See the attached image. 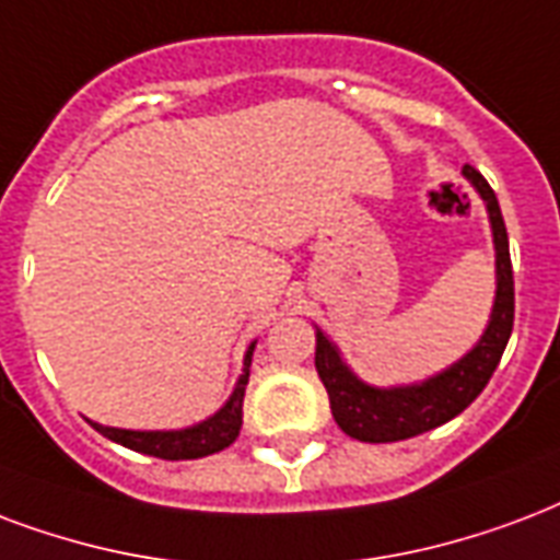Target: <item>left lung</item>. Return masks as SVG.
Masks as SVG:
<instances>
[{
	"label": "left lung",
	"mask_w": 560,
	"mask_h": 560,
	"mask_svg": "<svg viewBox=\"0 0 560 560\" xmlns=\"http://www.w3.org/2000/svg\"><path fill=\"white\" fill-rule=\"evenodd\" d=\"M464 176L472 182V187L488 205L493 246H497V302L490 311L488 328L479 343L460 361L425 382L411 384V387H373V384L361 382L343 364L335 343L317 328L314 364H317L319 382L326 384L335 422L355 441H408V438L432 432L443 422H450L488 387L490 375L505 352L508 337L514 328V270H511V252H508L505 220H502L499 199L493 187L488 185V178L469 164L464 166Z\"/></svg>",
	"instance_id": "obj_1"
}]
</instances>
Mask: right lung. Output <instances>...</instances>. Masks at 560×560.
I'll return each mask as SVG.
<instances>
[{
    "label": "right lung",
    "instance_id": "right-lung-1",
    "mask_svg": "<svg viewBox=\"0 0 560 560\" xmlns=\"http://www.w3.org/2000/svg\"><path fill=\"white\" fill-rule=\"evenodd\" d=\"M252 349H255V343H252L246 358H243V373L237 378V384H234V394L229 396V402L213 413V417L199 422V425L178 429V432H131V429H110V425H100V422H91V425L100 434H105L108 441L122 443L126 450L143 452V455L164 460L205 458V455L225 450L241 434L243 396H246V384H249Z\"/></svg>",
    "mask_w": 560,
    "mask_h": 560
}]
</instances>
